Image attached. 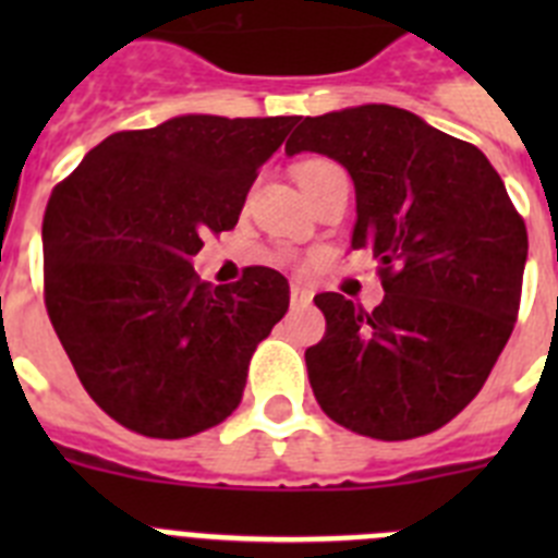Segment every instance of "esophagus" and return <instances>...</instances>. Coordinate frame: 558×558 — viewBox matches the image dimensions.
<instances>
[{"instance_id": "obj_1", "label": "esophagus", "mask_w": 558, "mask_h": 558, "mask_svg": "<svg viewBox=\"0 0 558 558\" xmlns=\"http://www.w3.org/2000/svg\"><path fill=\"white\" fill-rule=\"evenodd\" d=\"M310 302H313V290H310L307 284L295 282L293 288H290V304H293V307H307Z\"/></svg>"}]
</instances>
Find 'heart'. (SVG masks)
Segmentation results:
<instances>
[{"label": "heart", "mask_w": 558, "mask_h": 558, "mask_svg": "<svg viewBox=\"0 0 558 558\" xmlns=\"http://www.w3.org/2000/svg\"><path fill=\"white\" fill-rule=\"evenodd\" d=\"M335 161H329V159H307V161H302V165L295 167V179H299V184H307V181H313V179H318V175H322V172H327V170H335Z\"/></svg>", "instance_id": "b5f03b06"}]
</instances>
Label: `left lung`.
<instances>
[{
    "instance_id": "1",
    "label": "left lung",
    "mask_w": 558,
    "mask_h": 558,
    "mask_svg": "<svg viewBox=\"0 0 558 558\" xmlns=\"http://www.w3.org/2000/svg\"><path fill=\"white\" fill-rule=\"evenodd\" d=\"M349 170L352 248L379 265L386 299L366 313L318 293L324 338L304 352L332 422L383 441L447 425L470 405L517 322L529 234L489 159L397 106L307 117L284 145Z\"/></svg>"
}]
</instances>
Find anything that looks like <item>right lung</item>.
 Wrapping results in <instances>:
<instances>
[{
    "label": "right lung",
    "instance_id": "obj_1",
    "mask_svg": "<svg viewBox=\"0 0 558 558\" xmlns=\"http://www.w3.org/2000/svg\"><path fill=\"white\" fill-rule=\"evenodd\" d=\"M295 117L184 113L88 150L44 211V302L88 397L122 427L186 438L243 399L256 343L282 322L279 270L211 288L192 256L236 226Z\"/></svg>",
    "mask_w": 558,
    "mask_h": 558
}]
</instances>
